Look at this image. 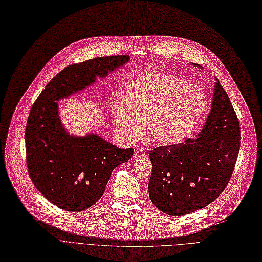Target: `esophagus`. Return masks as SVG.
<instances>
[{
    "mask_svg": "<svg viewBox=\"0 0 262 262\" xmlns=\"http://www.w3.org/2000/svg\"><path fill=\"white\" fill-rule=\"evenodd\" d=\"M146 156V154H145V151L144 150H142V149H135V151H134V157L135 158H144Z\"/></svg>",
    "mask_w": 262,
    "mask_h": 262,
    "instance_id": "34e87169",
    "label": "esophagus"
}]
</instances>
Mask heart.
<instances>
[{
	"mask_svg": "<svg viewBox=\"0 0 262 262\" xmlns=\"http://www.w3.org/2000/svg\"><path fill=\"white\" fill-rule=\"evenodd\" d=\"M207 96L176 74L155 72L133 78L124 90V102L116 106V133L133 141L145 123L148 142L173 146L196 131L207 112Z\"/></svg>",
	"mask_w": 262,
	"mask_h": 262,
	"instance_id": "1",
	"label": "heart"
}]
</instances>
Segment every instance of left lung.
Returning <instances> with one entry per match:
<instances>
[{
	"mask_svg": "<svg viewBox=\"0 0 262 262\" xmlns=\"http://www.w3.org/2000/svg\"><path fill=\"white\" fill-rule=\"evenodd\" d=\"M215 81L210 113L197 138L149 152V197L168 215L181 216L208 206L232 175L240 150V123L227 93Z\"/></svg>",
	"mask_w": 262,
	"mask_h": 262,
	"instance_id": "1",
	"label": "left lung"
}]
</instances>
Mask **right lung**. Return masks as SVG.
I'll return each instance as SVG.
<instances>
[{
    "label": "right lung",
    "mask_w": 262,
    "mask_h": 262,
    "mask_svg": "<svg viewBox=\"0 0 262 262\" xmlns=\"http://www.w3.org/2000/svg\"><path fill=\"white\" fill-rule=\"evenodd\" d=\"M128 61L129 55H115L70 65L47 84L31 108L26 129L29 175L35 188L60 209L80 212L92 207L103 195L112 171L134 150L118 148L96 132L70 134L60 121L57 101Z\"/></svg>",
    "instance_id": "add662e5"
}]
</instances>
